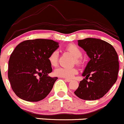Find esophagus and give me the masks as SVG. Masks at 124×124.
<instances>
[{"label":"esophagus","instance_id":"obj_1","mask_svg":"<svg viewBox=\"0 0 124 124\" xmlns=\"http://www.w3.org/2000/svg\"><path fill=\"white\" fill-rule=\"evenodd\" d=\"M65 81L67 82H70L72 80H71V79H65Z\"/></svg>","mask_w":124,"mask_h":124}]
</instances>
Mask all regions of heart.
<instances>
[{"label":"heart","instance_id":"1","mask_svg":"<svg viewBox=\"0 0 124 124\" xmlns=\"http://www.w3.org/2000/svg\"><path fill=\"white\" fill-rule=\"evenodd\" d=\"M66 50L70 53L74 57V62L77 64L79 65L82 62V51L81 49L77 45L74 44H69L66 47ZM58 52L57 51H54L49 55L48 60L51 66H56L58 64ZM78 71L75 67H59L56 69L54 71V73L56 76L61 78L70 79L75 74H77Z\"/></svg>","mask_w":124,"mask_h":124}]
</instances>
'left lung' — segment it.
<instances>
[{
    "instance_id": "1",
    "label": "left lung",
    "mask_w": 124,
    "mask_h": 124,
    "mask_svg": "<svg viewBox=\"0 0 124 124\" xmlns=\"http://www.w3.org/2000/svg\"><path fill=\"white\" fill-rule=\"evenodd\" d=\"M78 42L90 60L82 75L85 78L79 82L74 93L82 100H98L109 91L117 79V52L112 45L100 39L87 38Z\"/></svg>"
}]
</instances>
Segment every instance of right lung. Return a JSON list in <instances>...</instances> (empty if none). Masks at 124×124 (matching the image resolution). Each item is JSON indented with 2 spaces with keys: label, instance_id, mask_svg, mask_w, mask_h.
<instances>
[{
  "label": "right lung",
  "instance_id": "add662e5",
  "mask_svg": "<svg viewBox=\"0 0 124 124\" xmlns=\"http://www.w3.org/2000/svg\"><path fill=\"white\" fill-rule=\"evenodd\" d=\"M52 40L35 39L20 43L11 54L8 77L16 95L29 102L41 101L47 96L58 78H51L48 60L50 54L58 47Z\"/></svg>",
  "mask_w": 124,
  "mask_h": 124
}]
</instances>
